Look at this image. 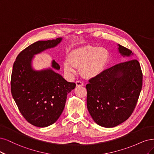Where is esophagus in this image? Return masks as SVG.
Returning <instances> with one entry per match:
<instances>
[{"label": "esophagus", "mask_w": 154, "mask_h": 154, "mask_svg": "<svg viewBox=\"0 0 154 154\" xmlns=\"http://www.w3.org/2000/svg\"><path fill=\"white\" fill-rule=\"evenodd\" d=\"M76 85H77V86H84V84L81 81H76Z\"/></svg>", "instance_id": "obj_1"}]
</instances>
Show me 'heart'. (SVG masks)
Masks as SVG:
<instances>
[{"instance_id": "1", "label": "heart", "mask_w": 154, "mask_h": 154, "mask_svg": "<svg viewBox=\"0 0 154 154\" xmlns=\"http://www.w3.org/2000/svg\"><path fill=\"white\" fill-rule=\"evenodd\" d=\"M109 52L103 47L85 46L79 48L69 54L68 60L64 62L66 72L73 73L76 67H81L82 75L92 77L100 73L106 65Z\"/></svg>"}]
</instances>
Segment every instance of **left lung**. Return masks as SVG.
Listing matches in <instances>:
<instances>
[{"label":"left lung","instance_id":"obj_1","mask_svg":"<svg viewBox=\"0 0 154 154\" xmlns=\"http://www.w3.org/2000/svg\"><path fill=\"white\" fill-rule=\"evenodd\" d=\"M119 45L122 56L132 51ZM143 86V73L137 59L116 64L89 80L87 107L93 120L103 127H116L129 118Z\"/></svg>","mask_w":154,"mask_h":154}]
</instances>
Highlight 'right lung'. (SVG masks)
<instances>
[{"mask_svg":"<svg viewBox=\"0 0 154 154\" xmlns=\"http://www.w3.org/2000/svg\"><path fill=\"white\" fill-rule=\"evenodd\" d=\"M61 38L38 41L20 52L13 64L11 91L20 112L32 125L45 127L55 123L65 106L67 95L76 84L67 82L51 69L34 71L31 60L34 54L56 46ZM52 67L59 70L55 61Z\"/></svg>","mask_w":154,"mask_h":154,"instance_id":"right-lung-1","label":"right lung"}]
</instances>
